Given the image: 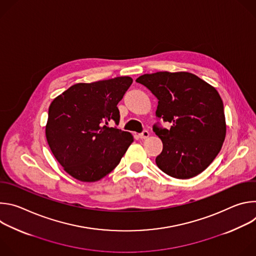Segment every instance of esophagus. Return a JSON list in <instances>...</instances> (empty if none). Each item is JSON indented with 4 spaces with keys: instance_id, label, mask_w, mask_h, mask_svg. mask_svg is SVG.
I'll return each mask as SVG.
<instances>
[{
    "instance_id": "esophagus-1",
    "label": "esophagus",
    "mask_w": 256,
    "mask_h": 256,
    "mask_svg": "<svg viewBox=\"0 0 256 256\" xmlns=\"http://www.w3.org/2000/svg\"><path fill=\"white\" fill-rule=\"evenodd\" d=\"M149 136H150V134H149V132H148V130H144L142 132H140V134H138L140 138H142V140H144V138H149Z\"/></svg>"
}]
</instances>
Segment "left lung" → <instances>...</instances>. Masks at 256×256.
<instances>
[{"instance_id": "obj_1", "label": "left lung", "mask_w": 256, "mask_h": 256, "mask_svg": "<svg viewBox=\"0 0 256 256\" xmlns=\"http://www.w3.org/2000/svg\"><path fill=\"white\" fill-rule=\"evenodd\" d=\"M136 81L157 97L156 116L171 124L169 130L154 126L163 142L157 166L178 179L206 170L226 136L224 105L216 88L188 72H157Z\"/></svg>"}]
</instances>
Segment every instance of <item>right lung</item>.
Returning <instances> with one entry per match:
<instances>
[{
  "instance_id": "right-lung-1",
  "label": "right lung",
  "mask_w": 256,
  "mask_h": 256,
  "mask_svg": "<svg viewBox=\"0 0 256 256\" xmlns=\"http://www.w3.org/2000/svg\"><path fill=\"white\" fill-rule=\"evenodd\" d=\"M132 83L128 76L78 83L50 103L46 140L54 158L72 177L95 182L120 162L134 136L108 128V122L118 124V104Z\"/></svg>"
}]
</instances>
